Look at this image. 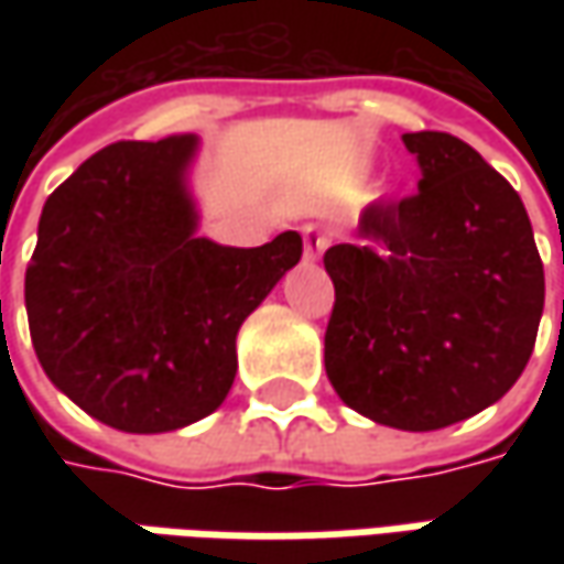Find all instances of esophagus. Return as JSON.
<instances>
[{
	"label": "esophagus",
	"mask_w": 564,
	"mask_h": 564,
	"mask_svg": "<svg viewBox=\"0 0 564 564\" xmlns=\"http://www.w3.org/2000/svg\"><path fill=\"white\" fill-rule=\"evenodd\" d=\"M301 235H304V260H307V263H316V260L323 257L326 245H329V238H326L323 228L314 226V223H307V226L301 228Z\"/></svg>",
	"instance_id": "obj_1"
}]
</instances>
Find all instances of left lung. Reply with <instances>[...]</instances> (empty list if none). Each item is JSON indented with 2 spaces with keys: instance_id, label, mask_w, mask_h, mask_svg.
<instances>
[{
  "instance_id": "1",
  "label": "left lung",
  "mask_w": 564,
  "mask_h": 564,
  "mask_svg": "<svg viewBox=\"0 0 564 564\" xmlns=\"http://www.w3.org/2000/svg\"><path fill=\"white\" fill-rule=\"evenodd\" d=\"M411 197L360 216V245L323 253L336 285L326 377L338 399L395 430H443L499 401L528 367L543 260L518 191L445 131L404 134Z\"/></svg>"
}]
</instances>
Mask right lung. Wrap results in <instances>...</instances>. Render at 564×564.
<instances>
[{
	"instance_id": "add662e5",
	"label": "right lung",
	"mask_w": 564,
	"mask_h": 564,
	"mask_svg": "<svg viewBox=\"0 0 564 564\" xmlns=\"http://www.w3.org/2000/svg\"><path fill=\"white\" fill-rule=\"evenodd\" d=\"M194 134L102 147L50 194L24 304L46 377L90 417L165 433L213 414L235 382V336L301 260L197 238L185 169Z\"/></svg>"
}]
</instances>
